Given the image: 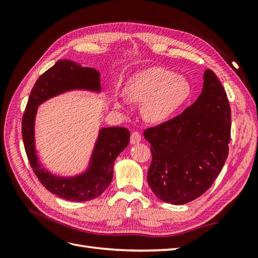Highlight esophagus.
<instances>
[{
    "mask_svg": "<svg viewBox=\"0 0 258 258\" xmlns=\"http://www.w3.org/2000/svg\"><path fill=\"white\" fill-rule=\"evenodd\" d=\"M141 135H140V132H138V131H135V132H132V135H131V138H130V141H131V143L132 144H137V143H139L140 141H141Z\"/></svg>",
    "mask_w": 258,
    "mask_h": 258,
    "instance_id": "34e87169",
    "label": "esophagus"
}]
</instances>
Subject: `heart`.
<instances>
[{
    "label": "heart",
    "instance_id": "1",
    "mask_svg": "<svg viewBox=\"0 0 258 258\" xmlns=\"http://www.w3.org/2000/svg\"><path fill=\"white\" fill-rule=\"evenodd\" d=\"M191 95V86L185 77L161 67H152L132 76L127 85L130 101L143 104L147 120L160 122L169 119Z\"/></svg>",
    "mask_w": 258,
    "mask_h": 258
}]
</instances>
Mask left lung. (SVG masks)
<instances>
[{"mask_svg": "<svg viewBox=\"0 0 258 258\" xmlns=\"http://www.w3.org/2000/svg\"><path fill=\"white\" fill-rule=\"evenodd\" d=\"M204 79L196 102L144 131L152 152L147 182L168 204L185 205L200 197L227 159L231 132L227 95L212 70H206Z\"/></svg>", "mask_w": 258, "mask_h": 258, "instance_id": "8db88e82", "label": "left lung"}]
</instances>
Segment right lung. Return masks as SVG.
<instances>
[{"instance_id":"1","label":"right lung","mask_w":258,"mask_h":258,"mask_svg":"<svg viewBox=\"0 0 258 258\" xmlns=\"http://www.w3.org/2000/svg\"><path fill=\"white\" fill-rule=\"evenodd\" d=\"M72 89L100 90V74L95 69L81 67L71 60H58L38 77L30 93L22 116V139L28 159L38 181L46 189L70 201H88L99 197L113 178L114 161L130 141L123 127L103 128L87 172L74 177H60L47 172L38 162L34 148V118L37 106L47 99Z\"/></svg>"}]
</instances>
